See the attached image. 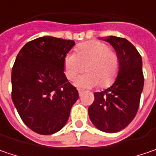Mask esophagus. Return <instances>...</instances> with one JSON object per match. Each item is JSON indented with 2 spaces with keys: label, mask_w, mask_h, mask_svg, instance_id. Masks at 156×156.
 Instances as JSON below:
<instances>
[{
  "label": "esophagus",
  "mask_w": 156,
  "mask_h": 156,
  "mask_svg": "<svg viewBox=\"0 0 156 156\" xmlns=\"http://www.w3.org/2000/svg\"><path fill=\"white\" fill-rule=\"evenodd\" d=\"M83 92H84V91H82V90H78V94H79V96H81V95L83 94Z\"/></svg>",
  "instance_id": "1"
}]
</instances>
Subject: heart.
Here are the masks:
<instances>
[{
	"label": "heart",
	"mask_w": 156,
	"mask_h": 156,
	"mask_svg": "<svg viewBox=\"0 0 156 156\" xmlns=\"http://www.w3.org/2000/svg\"><path fill=\"white\" fill-rule=\"evenodd\" d=\"M85 70L88 73L76 81L80 88H92L99 85L107 87L117 77L119 68L118 55L109 50L105 44L91 41L78 45L76 52H70L65 58L64 69L66 78L73 81Z\"/></svg>",
	"instance_id": "obj_1"
}]
</instances>
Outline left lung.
<instances>
[{
    "label": "left lung",
    "mask_w": 156,
    "mask_h": 156,
    "mask_svg": "<svg viewBox=\"0 0 156 156\" xmlns=\"http://www.w3.org/2000/svg\"><path fill=\"white\" fill-rule=\"evenodd\" d=\"M101 39L115 50L119 68L112 86L94 92V101L88 113L98 130L112 133L126 128L137 113L144 85L142 59L135 47L125 38L110 36Z\"/></svg>",
    "instance_id": "1"
}]
</instances>
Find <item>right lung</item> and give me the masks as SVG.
I'll list each match as a JSON object with an SVG mask.
<instances>
[{
    "instance_id": "add662e5",
    "label": "right lung",
    "mask_w": 156,
    "mask_h": 156,
    "mask_svg": "<svg viewBox=\"0 0 156 156\" xmlns=\"http://www.w3.org/2000/svg\"><path fill=\"white\" fill-rule=\"evenodd\" d=\"M72 40L42 37L19 51L12 69V100L24 124L39 134H52L66 124L78 90L64 69Z\"/></svg>"
}]
</instances>
